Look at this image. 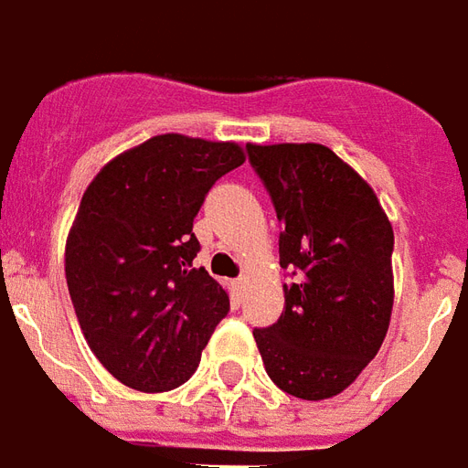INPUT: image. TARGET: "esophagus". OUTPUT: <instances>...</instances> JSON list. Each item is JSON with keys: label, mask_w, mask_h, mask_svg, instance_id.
<instances>
[{"label": "esophagus", "mask_w": 468, "mask_h": 468, "mask_svg": "<svg viewBox=\"0 0 468 468\" xmlns=\"http://www.w3.org/2000/svg\"><path fill=\"white\" fill-rule=\"evenodd\" d=\"M247 282H249V276H239V279H234V282H231V286H234L237 292H244Z\"/></svg>", "instance_id": "1"}]
</instances>
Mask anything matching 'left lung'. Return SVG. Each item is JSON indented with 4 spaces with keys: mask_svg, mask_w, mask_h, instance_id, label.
I'll use <instances>...</instances> for the list:
<instances>
[{
    "mask_svg": "<svg viewBox=\"0 0 468 468\" xmlns=\"http://www.w3.org/2000/svg\"><path fill=\"white\" fill-rule=\"evenodd\" d=\"M274 201L279 264L292 269L284 312L254 329L276 387L306 401L342 394L387 336L394 229L377 194L324 144H247Z\"/></svg>",
    "mask_w": 468,
    "mask_h": 468,
    "instance_id": "8db88e82",
    "label": "left lung"
}]
</instances>
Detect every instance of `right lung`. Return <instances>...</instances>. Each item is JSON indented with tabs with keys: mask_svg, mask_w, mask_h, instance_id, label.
<instances>
[{
	"mask_svg": "<svg viewBox=\"0 0 468 468\" xmlns=\"http://www.w3.org/2000/svg\"><path fill=\"white\" fill-rule=\"evenodd\" d=\"M234 142L159 134L104 164L81 197L64 271L81 334L124 387L156 394L199 367L229 294L194 264V217L244 164Z\"/></svg>",
	"mask_w": 468,
	"mask_h": 468,
	"instance_id": "add662e5",
	"label": "right lung"
}]
</instances>
